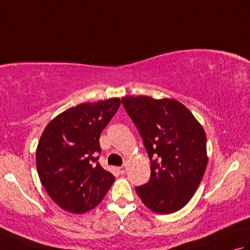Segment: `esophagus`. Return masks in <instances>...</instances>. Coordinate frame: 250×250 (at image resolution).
Segmentation results:
<instances>
[{"instance_id": "1", "label": "esophagus", "mask_w": 250, "mask_h": 250, "mask_svg": "<svg viewBox=\"0 0 250 250\" xmlns=\"http://www.w3.org/2000/svg\"><path fill=\"white\" fill-rule=\"evenodd\" d=\"M117 171H118V173H119V174H121V175H124V174L125 173V171H126V167H125V166H122V167H119L118 168H117Z\"/></svg>"}]
</instances>
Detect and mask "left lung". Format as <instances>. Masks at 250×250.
I'll return each instance as SVG.
<instances>
[{"instance_id":"obj_1","label":"left lung","mask_w":250,"mask_h":250,"mask_svg":"<svg viewBox=\"0 0 250 250\" xmlns=\"http://www.w3.org/2000/svg\"><path fill=\"white\" fill-rule=\"evenodd\" d=\"M121 101L150 160L149 182L135 187L136 193L156 213H175L192 198L205 173L204 129L178 101L145 95Z\"/></svg>"}]
</instances>
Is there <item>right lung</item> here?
<instances>
[{
  "label": "right lung",
  "instance_id": "obj_1",
  "mask_svg": "<svg viewBox=\"0 0 250 250\" xmlns=\"http://www.w3.org/2000/svg\"><path fill=\"white\" fill-rule=\"evenodd\" d=\"M120 106L114 98L79 104L46 126L36 149L45 190L62 209L83 214L104 199L115 176L99 163L100 135Z\"/></svg>",
  "mask_w": 250,
  "mask_h": 250
}]
</instances>
